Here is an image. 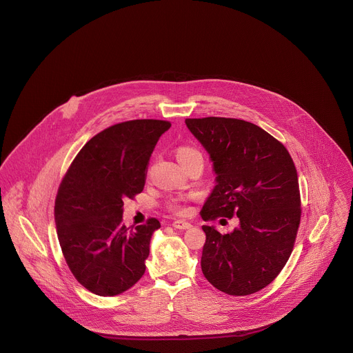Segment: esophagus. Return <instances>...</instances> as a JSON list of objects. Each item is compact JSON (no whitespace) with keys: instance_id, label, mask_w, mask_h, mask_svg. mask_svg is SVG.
Listing matches in <instances>:
<instances>
[{"instance_id":"esophagus-1","label":"esophagus","mask_w":353,"mask_h":353,"mask_svg":"<svg viewBox=\"0 0 353 353\" xmlns=\"http://www.w3.org/2000/svg\"><path fill=\"white\" fill-rule=\"evenodd\" d=\"M172 226L174 228V229H190L192 225L190 223V222H187V221H174L173 223H172Z\"/></svg>"}]
</instances>
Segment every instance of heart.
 I'll return each mask as SVG.
<instances>
[{"label":"heart","mask_w":353,"mask_h":353,"mask_svg":"<svg viewBox=\"0 0 353 353\" xmlns=\"http://www.w3.org/2000/svg\"><path fill=\"white\" fill-rule=\"evenodd\" d=\"M190 152H199V151L195 150V148H192V147H180V148L177 150V158H180V157H183V155H187V154H190ZM194 198H195V195L176 196V198L170 199V202H169V209L173 210L174 212H177V214H185V212H188L185 203H187L190 199H194Z\"/></svg>","instance_id":"obj_1"}]
</instances>
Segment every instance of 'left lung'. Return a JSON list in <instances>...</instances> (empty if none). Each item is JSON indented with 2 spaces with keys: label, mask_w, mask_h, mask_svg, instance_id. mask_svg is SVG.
Here are the masks:
<instances>
[{
  "label": "left lung",
  "mask_w": 353,
  "mask_h": 353,
  "mask_svg": "<svg viewBox=\"0 0 353 353\" xmlns=\"http://www.w3.org/2000/svg\"><path fill=\"white\" fill-rule=\"evenodd\" d=\"M185 124L209 152L216 176L202 218H239L226 234L202 226V272L221 292L255 293L280 274L294 245L301 215L294 163L281 141L252 123L205 117Z\"/></svg>",
  "instance_id": "8db88e82"
}]
</instances>
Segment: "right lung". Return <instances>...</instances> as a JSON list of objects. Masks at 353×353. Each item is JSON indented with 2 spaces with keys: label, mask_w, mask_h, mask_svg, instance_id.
Here are the masks:
<instances>
[{
  "label": "right lung",
  "mask_w": 353,
  "mask_h": 353,
  "mask_svg": "<svg viewBox=\"0 0 353 353\" xmlns=\"http://www.w3.org/2000/svg\"><path fill=\"white\" fill-rule=\"evenodd\" d=\"M169 121L132 120L87 141L65 173L54 205L59 241L67 265L85 289L116 296L145 272L155 218L123 223L124 199L141 194L150 157Z\"/></svg>",
  "instance_id": "add662e5"
}]
</instances>
